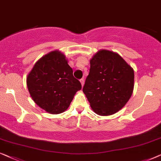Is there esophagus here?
Masks as SVG:
<instances>
[{
  "mask_svg": "<svg viewBox=\"0 0 161 161\" xmlns=\"http://www.w3.org/2000/svg\"><path fill=\"white\" fill-rule=\"evenodd\" d=\"M80 82H81V86H83V85H84V83H85V80H84L83 78L81 79V80H80Z\"/></svg>",
  "mask_w": 161,
  "mask_h": 161,
  "instance_id": "esophagus-1",
  "label": "esophagus"
}]
</instances>
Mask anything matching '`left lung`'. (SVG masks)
<instances>
[{
    "mask_svg": "<svg viewBox=\"0 0 161 161\" xmlns=\"http://www.w3.org/2000/svg\"><path fill=\"white\" fill-rule=\"evenodd\" d=\"M134 83L133 69L112 51H98L90 60L83 92L97 114L107 116L120 110L130 99Z\"/></svg>",
    "mask_w": 161,
    "mask_h": 161,
    "instance_id": "1",
    "label": "left lung"
}]
</instances>
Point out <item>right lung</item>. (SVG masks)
<instances>
[{
  "label": "right lung",
  "mask_w": 161,
  "mask_h": 161,
  "mask_svg": "<svg viewBox=\"0 0 161 161\" xmlns=\"http://www.w3.org/2000/svg\"><path fill=\"white\" fill-rule=\"evenodd\" d=\"M31 98L50 114H60L69 108L74 95L81 89L65 55L53 51L39 59L27 77Z\"/></svg>",
  "instance_id": "obj_1"
}]
</instances>
